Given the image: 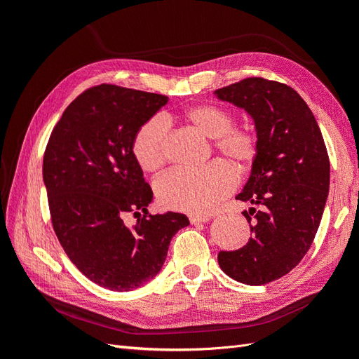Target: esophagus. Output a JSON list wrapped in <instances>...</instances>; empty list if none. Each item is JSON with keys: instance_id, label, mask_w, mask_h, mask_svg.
<instances>
[{"instance_id": "obj_1", "label": "esophagus", "mask_w": 359, "mask_h": 359, "mask_svg": "<svg viewBox=\"0 0 359 359\" xmlns=\"http://www.w3.org/2000/svg\"><path fill=\"white\" fill-rule=\"evenodd\" d=\"M189 220H190V223H191V224H194V223H206V222H210V220H211V217H210V215L190 214V215H189Z\"/></svg>"}]
</instances>
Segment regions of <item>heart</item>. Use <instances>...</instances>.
<instances>
[{"label":"heart","mask_w":359,"mask_h":359,"mask_svg":"<svg viewBox=\"0 0 359 359\" xmlns=\"http://www.w3.org/2000/svg\"><path fill=\"white\" fill-rule=\"evenodd\" d=\"M184 121L206 137L214 139V149L235 172L244 173L255 163L259 139L253 128L232 127L233 116L217 104H196L182 112ZM168 119L154 115L137 128L132 151L137 165L145 172H154L166 160L165 142ZM235 189L232 170L223 163H211L201 169H175L156 182L158 202L169 210L191 214L212 211L217 203Z\"/></svg>","instance_id":"1"}]
</instances>
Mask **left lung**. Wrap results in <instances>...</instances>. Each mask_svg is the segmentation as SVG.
Segmentation results:
<instances>
[{"label":"left lung","instance_id":"1","mask_svg":"<svg viewBox=\"0 0 359 359\" xmlns=\"http://www.w3.org/2000/svg\"><path fill=\"white\" fill-rule=\"evenodd\" d=\"M217 99L253 118L259 151L236 199L257 205L244 211L252 238L219 265L240 283L259 286L286 276L306 256L330 191V158L320 128L290 86L247 78L214 91Z\"/></svg>","mask_w":359,"mask_h":359}]
</instances>
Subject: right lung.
I'll use <instances>...</instances> for the list:
<instances>
[{"mask_svg": "<svg viewBox=\"0 0 359 359\" xmlns=\"http://www.w3.org/2000/svg\"><path fill=\"white\" fill-rule=\"evenodd\" d=\"M168 97L97 85L67 106L43 157L50 220L64 252L95 285L133 290L154 278L170 240L190 224L180 212L149 214L153 190L133 156L137 128ZM127 213L138 217L133 226Z\"/></svg>", "mask_w": 359, "mask_h": 359, "instance_id": "1", "label": "right lung"}]
</instances>
